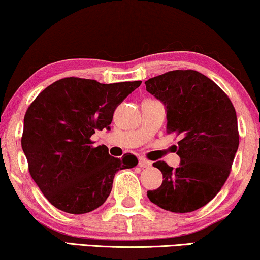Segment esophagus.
I'll use <instances>...</instances> for the list:
<instances>
[{
  "instance_id": "34e87169",
  "label": "esophagus",
  "mask_w": 260,
  "mask_h": 260,
  "mask_svg": "<svg viewBox=\"0 0 260 260\" xmlns=\"http://www.w3.org/2000/svg\"><path fill=\"white\" fill-rule=\"evenodd\" d=\"M151 161H148V160H145V159H140V161H139V166L141 168H148L151 167Z\"/></svg>"
}]
</instances>
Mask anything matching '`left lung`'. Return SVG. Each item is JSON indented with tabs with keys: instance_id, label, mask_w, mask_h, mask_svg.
<instances>
[{
	"instance_id": "1",
	"label": "left lung",
	"mask_w": 260,
	"mask_h": 260,
	"mask_svg": "<svg viewBox=\"0 0 260 260\" xmlns=\"http://www.w3.org/2000/svg\"><path fill=\"white\" fill-rule=\"evenodd\" d=\"M147 92L167 109V133L179 137L180 166H153L162 184L147 192L153 204L174 213L198 210L217 196L228 180L239 146L236 109L217 83L192 69H177L145 81Z\"/></svg>"
}]
</instances>
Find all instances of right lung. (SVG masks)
<instances>
[{"label":"right lung","instance_id":"add662e5","mask_svg":"<svg viewBox=\"0 0 260 260\" xmlns=\"http://www.w3.org/2000/svg\"><path fill=\"white\" fill-rule=\"evenodd\" d=\"M141 81L100 83L64 78L40 93L24 115L21 144L28 170L47 200L58 210L83 214L106 202L119 170L138 165L137 156L108 154L92 135L109 129L115 108Z\"/></svg>","mask_w":260,"mask_h":260}]
</instances>
